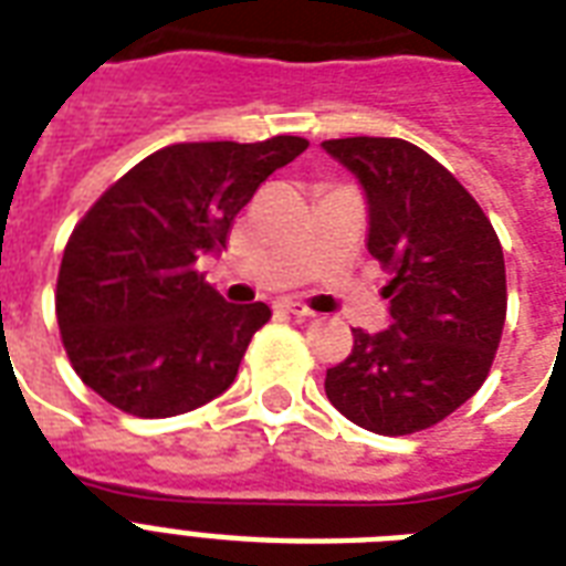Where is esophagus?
Segmentation results:
<instances>
[{
	"mask_svg": "<svg viewBox=\"0 0 566 566\" xmlns=\"http://www.w3.org/2000/svg\"><path fill=\"white\" fill-rule=\"evenodd\" d=\"M283 310L295 315V318H313L315 315L313 310H310L306 304H301V301H286V304H283Z\"/></svg>",
	"mask_w": 566,
	"mask_h": 566,
	"instance_id": "34e87169",
	"label": "esophagus"
}]
</instances>
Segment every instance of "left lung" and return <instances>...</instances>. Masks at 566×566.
Listing matches in <instances>:
<instances>
[{
	"instance_id": "obj_1",
	"label": "left lung",
	"mask_w": 566,
	"mask_h": 566,
	"mask_svg": "<svg viewBox=\"0 0 566 566\" xmlns=\"http://www.w3.org/2000/svg\"><path fill=\"white\" fill-rule=\"evenodd\" d=\"M322 147L360 182L366 248L392 271L389 327H357L324 392L366 431H424L470 401L493 366L507 306L502 244L475 197L416 144L360 135Z\"/></svg>"
}]
</instances>
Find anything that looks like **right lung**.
Masks as SVG:
<instances>
[{
    "label": "right lung",
    "mask_w": 566,
    "mask_h": 566,
    "mask_svg": "<svg viewBox=\"0 0 566 566\" xmlns=\"http://www.w3.org/2000/svg\"><path fill=\"white\" fill-rule=\"evenodd\" d=\"M306 138L170 144L126 170L64 248L55 313L85 387L142 419L188 413L230 387L262 301L230 304L195 271Z\"/></svg>",
    "instance_id": "right-lung-1"
}]
</instances>
